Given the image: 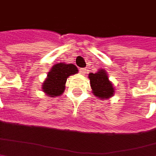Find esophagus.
Returning a JSON list of instances; mask_svg holds the SVG:
<instances>
[{
    "label": "esophagus",
    "instance_id": "esophagus-1",
    "mask_svg": "<svg viewBox=\"0 0 156 156\" xmlns=\"http://www.w3.org/2000/svg\"><path fill=\"white\" fill-rule=\"evenodd\" d=\"M79 71H80V74L84 75V74H86V71H87V69H85V68H80V69H79Z\"/></svg>",
    "mask_w": 156,
    "mask_h": 156
}]
</instances>
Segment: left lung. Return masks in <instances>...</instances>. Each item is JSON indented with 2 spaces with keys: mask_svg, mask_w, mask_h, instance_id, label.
<instances>
[{
  "mask_svg": "<svg viewBox=\"0 0 156 156\" xmlns=\"http://www.w3.org/2000/svg\"><path fill=\"white\" fill-rule=\"evenodd\" d=\"M90 79L91 87L93 89V94L102 99H107L112 97L114 94V87L112 82L108 79L107 74L104 69H101L99 72L88 75Z\"/></svg>",
  "mask_w": 156,
  "mask_h": 156,
  "instance_id": "left-lung-1",
  "label": "left lung"
}]
</instances>
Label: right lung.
<instances>
[{"mask_svg":"<svg viewBox=\"0 0 156 156\" xmlns=\"http://www.w3.org/2000/svg\"><path fill=\"white\" fill-rule=\"evenodd\" d=\"M77 72L78 69L74 64L57 63L48 73V77L43 85V90L51 97L62 94L65 89L67 78Z\"/></svg>","mask_w":156,"mask_h":156,"instance_id":"1","label":"right lung"}]
</instances>
